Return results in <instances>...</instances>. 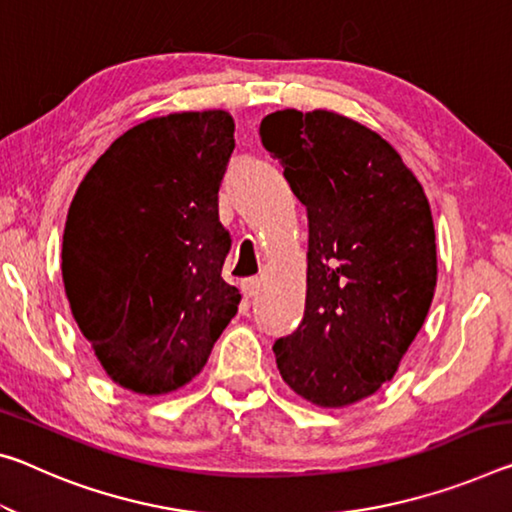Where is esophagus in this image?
I'll return each instance as SVG.
<instances>
[{
	"instance_id": "34e87169",
	"label": "esophagus",
	"mask_w": 512,
	"mask_h": 512,
	"mask_svg": "<svg viewBox=\"0 0 512 512\" xmlns=\"http://www.w3.org/2000/svg\"><path fill=\"white\" fill-rule=\"evenodd\" d=\"M241 291H243V296L246 298H253V296H257V291H259V280L257 278H246L241 282Z\"/></svg>"
}]
</instances>
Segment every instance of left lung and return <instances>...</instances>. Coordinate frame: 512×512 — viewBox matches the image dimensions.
Returning a JSON list of instances; mask_svg holds the SVG:
<instances>
[{
  "mask_svg": "<svg viewBox=\"0 0 512 512\" xmlns=\"http://www.w3.org/2000/svg\"><path fill=\"white\" fill-rule=\"evenodd\" d=\"M259 139L307 209V296L275 339L280 376L321 408L392 380L426 321L437 282L426 193L392 145L332 111L264 116Z\"/></svg>",
  "mask_w": 512,
  "mask_h": 512,
  "instance_id": "left-lung-1",
  "label": "left lung"
}]
</instances>
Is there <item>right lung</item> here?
I'll return each instance as SVG.
<instances>
[{
    "instance_id": "obj_1",
    "label": "right lung",
    "mask_w": 512,
    "mask_h": 512,
    "mask_svg": "<svg viewBox=\"0 0 512 512\" xmlns=\"http://www.w3.org/2000/svg\"><path fill=\"white\" fill-rule=\"evenodd\" d=\"M234 150L225 111H186L129 129L72 198L61 271L70 310L104 371L166 394L200 373L237 314L221 278L232 237L218 189Z\"/></svg>"
}]
</instances>
